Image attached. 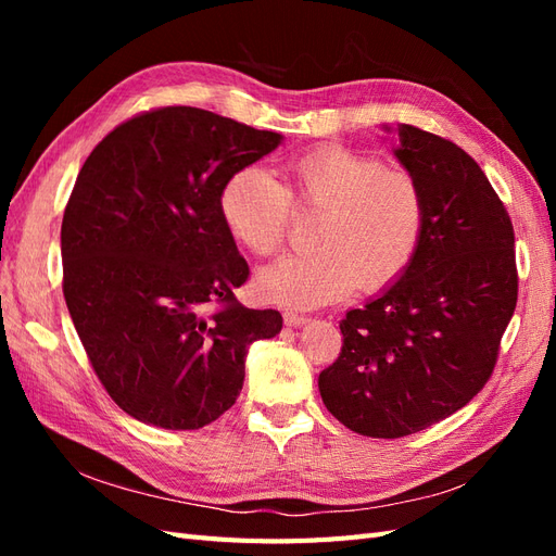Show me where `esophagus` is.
Here are the masks:
<instances>
[{
  "mask_svg": "<svg viewBox=\"0 0 556 556\" xmlns=\"http://www.w3.org/2000/svg\"><path fill=\"white\" fill-rule=\"evenodd\" d=\"M282 317H285V325H288V327H304L308 323V317L304 313H299V311H285Z\"/></svg>",
  "mask_w": 556,
  "mask_h": 556,
  "instance_id": "34e87169",
  "label": "esophagus"
}]
</instances>
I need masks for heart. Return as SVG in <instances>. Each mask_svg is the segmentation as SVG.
<instances>
[{"label":"heart","mask_w":556,"mask_h":556,"mask_svg":"<svg viewBox=\"0 0 556 556\" xmlns=\"http://www.w3.org/2000/svg\"><path fill=\"white\" fill-rule=\"evenodd\" d=\"M282 172L285 185L260 166H243L217 197L229 237L255 255L282 245L292 204L323 211L319 250L285 255L260 271L257 288L268 301L313 308L357 285L382 290L408 271L427 225L422 188L408 172L345 146L308 150Z\"/></svg>","instance_id":"b5f03b06"}]
</instances>
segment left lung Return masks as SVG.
<instances>
[{
  "label": "left lung",
  "instance_id": "8db88e82",
  "mask_svg": "<svg viewBox=\"0 0 556 556\" xmlns=\"http://www.w3.org/2000/svg\"><path fill=\"white\" fill-rule=\"evenodd\" d=\"M396 131L394 155L425 194V237L406 274L348 311L341 355L317 378L327 410L371 439L464 408L490 380L517 304L513 223L478 162L425 129Z\"/></svg>",
  "mask_w": 556,
  "mask_h": 556
}]
</instances>
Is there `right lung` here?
<instances>
[{"label":"right lung","mask_w":556,"mask_h":556,"mask_svg":"<svg viewBox=\"0 0 556 556\" xmlns=\"http://www.w3.org/2000/svg\"><path fill=\"white\" fill-rule=\"evenodd\" d=\"M280 141L164 106L117 125L83 164L62 220V290L97 378L143 425L215 422L241 394L248 348L282 329L278 311L233 296L250 271L217 211L225 180Z\"/></svg>","instance_id":"1"}]
</instances>
